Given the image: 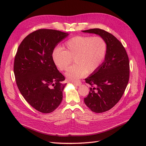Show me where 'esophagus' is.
Wrapping results in <instances>:
<instances>
[{
	"instance_id": "34e87169",
	"label": "esophagus",
	"mask_w": 146,
	"mask_h": 146,
	"mask_svg": "<svg viewBox=\"0 0 146 146\" xmlns=\"http://www.w3.org/2000/svg\"><path fill=\"white\" fill-rule=\"evenodd\" d=\"M72 84H74V85H76V86H80L81 84H82V83L80 82H72Z\"/></svg>"
}]
</instances>
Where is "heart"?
I'll use <instances>...</instances> for the list:
<instances>
[{"mask_svg": "<svg viewBox=\"0 0 146 146\" xmlns=\"http://www.w3.org/2000/svg\"><path fill=\"white\" fill-rule=\"evenodd\" d=\"M65 50L56 47L52 54V60L61 71L68 69L74 58L75 64L65 73L70 81H77L87 73L91 74L98 69L105 58L107 46L99 36H77L65 42Z\"/></svg>", "mask_w": 146, "mask_h": 146, "instance_id": "heart-1", "label": "heart"}]
</instances>
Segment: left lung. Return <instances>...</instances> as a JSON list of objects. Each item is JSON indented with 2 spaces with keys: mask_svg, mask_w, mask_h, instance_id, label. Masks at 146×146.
<instances>
[{
  "mask_svg": "<svg viewBox=\"0 0 146 146\" xmlns=\"http://www.w3.org/2000/svg\"><path fill=\"white\" fill-rule=\"evenodd\" d=\"M102 38L107 50L104 62L90 76L85 78L90 84V92L84 102L92 111L103 113L112 108L124 92L129 80V56L122 43L111 33L100 29L82 31ZM94 85L95 86L92 87Z\"/></svg>",
  "mask_w": 146,
  "mask_h": 146,
  "instance_id": "1",
  "label": "left lung"
}]
</instances>
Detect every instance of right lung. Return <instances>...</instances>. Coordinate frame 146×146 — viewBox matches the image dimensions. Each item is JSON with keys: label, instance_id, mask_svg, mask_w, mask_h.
<instances>
[{"label": "right lung", "instance_id": "right-lung-1", "mask_svg": "<svg viewBox=\"0 0 146 146\" xmlns=\"http://www.w3.org/2000/svg\"><path fill=\"white\" fill-rule=\"evenodd\" d=\"M68 35L59 30L39 29L23 39L15 56L18 89L25 100L42 113L54 111L63 100L65 78L57 69L52 54Z\"/></svg>", "mask_w": 146, "mask_h": 146}]
</instances>
